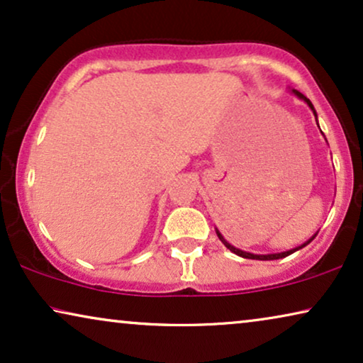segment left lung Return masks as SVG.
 Wrapping results in <instances>:
<instances>
[{
  "label": "left lung",
  "mask_w": 363,
  "mask_h": 363,
  "mask_svg": "<svg viewBox=\"0 0 363 363\" xmlns=\"http://www.w3.org/2000/svg\"><path fill=\"white\" fill-rule=\"evenodd\" d=\"M292 92H294V94H296V96H297V97H299V99H302V101H306V102H307V106H309V107L312 108V111H314V106H312V102L309 101V99H307V97L304 96V94H301L299 91H296V89H294V91H292ZM314 113H315V111H314ZM216 235H218V238H220V240L223 241V245H225V246H226V247H228V250H230V251H233V252H235V255H238V256H241V257H246V259H259V261H272V259H281V257H286V256H289V255H292V252H296L297 250H301V247H304V246H307V245H309V242H311V241H312V240H314V238H315V236H312V238H311V240H309V241H307V242H304V245H302V246H299V247H296V250L286 251V252H279V255H251V252H246V251L236 250V247H235V246H231V245H230V242H228V241H225V238H223V236H221V233H220V231H216Z\"/></svg>",
  "instance_id": "8db88e82"
}]
</instances>
